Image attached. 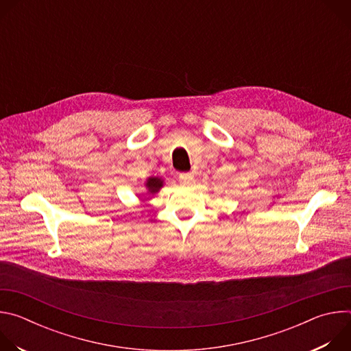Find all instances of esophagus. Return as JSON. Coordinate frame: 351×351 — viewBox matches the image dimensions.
I'll return each instance as SVG.
<instances>
[{
    "label": "esophagus",
    "mask_w": 351,
    "mask_h": 351,
    "mask_svg": "<svg viewBox=\"0 0 351 351\" xmlns=\"http://www.w3.org/2000/svg\"><path fill=\"white\" fill-rule=\"evenodd\" d=\"M179 182L183 186H189V184H191L194 182V176L191 173H189V172H183V173L179 175Z\"/></svg>",
    "instance_id": "1"
}]
</instances>
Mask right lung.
Instances as JSON below:
<instances>
[{
  "label": "right lung",
  "instance_id": "obj_1",
  "mask_svg": "<svg viewBox=\"0 0 351 351\" xmlns=\"http://www.w3.org/2000/svg\"><path fill=\"white\" fill-rule=\"evenodd\" d=\"M148 191L152 194H156L162 187V180L160 178H148L145 183Z\"/></svg>",
  "mask_w": 351,
  "mask_h": 351
}]
</instances>
